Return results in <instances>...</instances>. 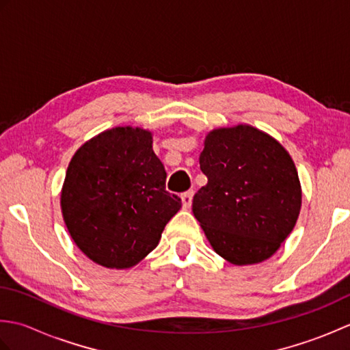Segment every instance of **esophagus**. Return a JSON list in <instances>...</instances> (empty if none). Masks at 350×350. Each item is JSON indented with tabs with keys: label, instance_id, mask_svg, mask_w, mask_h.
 I'll use <instances>...</instances> for the list:
<instances>
[{
	"label": "esophagus",
	"instance_id": "obj_1",
	"mask_svg": "<svg viewBox=\"0 0 350 350\" xmlns=\"http://www.w3.org/2000/svg\"><path fill=\"white\" fill-rule=\"evenodd\" d=\"M192 196H194V191H188V192H183L182 194V204H183V209H189L191 203H192Z\"/></svg>",
	"mask_w": 350,
	"mask_h": 350
}]
</instances>
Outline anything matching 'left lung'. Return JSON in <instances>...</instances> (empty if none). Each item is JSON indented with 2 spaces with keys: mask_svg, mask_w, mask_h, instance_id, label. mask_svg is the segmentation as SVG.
Here are the masks:
<instances>
[{
  "mask_svg": "<svg viewBox=\"0 0 350 350\" xmlns=\"http://www.w3.org/2000/svg\"><path fill=\"white\" fill-rule=\"evenodd\" d=\"M206 187L192 212L213 251L236 266L272 257L298 221L302 189L292 156L251 124L213 129L200 154Z\"/></svg>",
  "mask_w": 350,
  "mask_h": 350,
  "instance_id": "obj_1",
  "label": "left lung"
}]
</instances>
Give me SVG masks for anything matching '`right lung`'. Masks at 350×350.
<instances>
[{
    "label": "right lung",
    "instance_id": "1",
    "mask_svg": "<svg viewBox=\"0 0 350 350\" xmlns=\"http://www.w3.org/2000/svg\"><path fill=\"white\" fill-rule=\"evenodd\" d=\"M152 144L150 131L116 126L85 141L66 171L64 224L77 247L108 269L139 263L182 207L165 189V168Z\"/></svg>",
    "mask_w": 350,
    "mask_h": 350
}]
</instances>
